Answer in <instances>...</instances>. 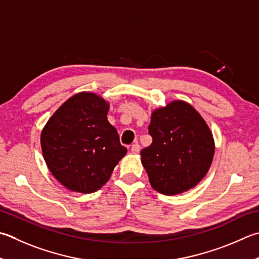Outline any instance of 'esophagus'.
Listing matches in <instances>:
<instances>
[{
	"label": "esophagus",
	"mask_w": 259,
	"mask_h": 259,
	"mask_svg": "<svg viewBox=\"0 0 259 259\" xmlns=\"http://www.w3.org/2000/svg\"><path fill=\"white\" fill-rule=\"evenodd\" d=\"M131 152H133L134 154H137V153H139V150H140V145L139 144H134V145H131Z\"/></svg>",
	"instance_id": "obj_1"
}]
</instances>
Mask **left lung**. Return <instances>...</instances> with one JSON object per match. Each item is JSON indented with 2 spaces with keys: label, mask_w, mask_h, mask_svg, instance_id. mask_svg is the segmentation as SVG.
Segmentation results:
<instances>
[{
  "label": "left lung",
  "mask_w": 259,
  "mask_h": 259,
  "mask_svg": "<svg viewBox=\"0 0 259 259\" xmlns=\"http://www.w3.org/2000/svg\"><path fill=\"white\" fill-rule=\"evenodd\" d=\"M148 133L153 143L140 154L150 186L172 196L198 185L215 150L213 135L198 112L183 101L168 103L153 112Z\"/></svg>",
  "instance_id": "8db88e82"
}]
</instances>
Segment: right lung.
I'll return each mask as SVG.
<instances>
[{
  "label": "right lung",
  "mask_w": 259,
  "mask_h": 259,
  "mask_svg": "<svg viewBox=\"0 0 259 259\" xmlns=\"http://www.w3.org/2000/svg\"><path fill=\"white\" fill-rule=\"evenodd\" d=\"M107 112L109 103L102 97L79 93L59 107L41 131L46 165L69 190L97 191L126 154Z\"/></svg>",
  "instance_id": "add662e5"
}]
</instances>
